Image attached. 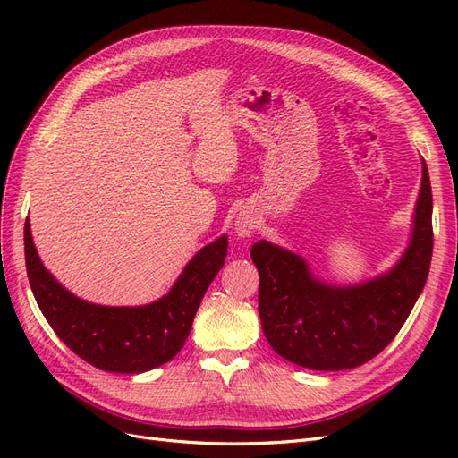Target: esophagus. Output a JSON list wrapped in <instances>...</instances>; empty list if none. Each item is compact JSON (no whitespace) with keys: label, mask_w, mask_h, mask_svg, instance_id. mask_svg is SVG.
Wrapping results in <instances>:
<instances>
[{"label":"esophagus","mask_w":458,"mask_h":458,"mask_svg":"<svg viewBox=\"0 0 458 458\" xmlns=\"http://www.w3.org/2000/svg\"><path fill=\"white\" fill-rule=\"evenodd\" d=\"M256 227L258 221L250 212L242 210L237 214V219H234V233H237L239 237H250Z\"/></svg>","instance_id":"1"}]
</instances>
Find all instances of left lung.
I'll return each mask as SVG.
<instances>
[{
  "mask_svg": "<svg viewBox=\"0 0 458 458\" xmlns=\"http://www.w3.org/2000/svg\"><path fill=\"white\" fill-rule=\"evenodd\" d=\"M432 248V187L422 160L411 241L390 271L357 284H330L279 244L252 246L263 335L286 361L311 370H345L370 361L405 325L426 284Z\"/></svg>",
  "mask_w": 458,
  "mask_h": 458,
  "instance_id": "1",
  "label": "left lung"
}]
</instances>
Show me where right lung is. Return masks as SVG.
<instances>
[{
  "label": "right lung",
  "mask_w": 458,
  "mask_h": 458,
  "mask_svg": "<svg viewBox=\"0 0 458 458\" xmlns=\"http://www.w3.org/2000/svg\"><path fill=\"white\" fill-rule=\"evenodd\" d=\"M227 246V234H221L200 248L157 301L114 308L81 300L55 279L38 256L30 221L24 224L26 273L55 335L89 365L122 374L157 369L183 348L206 290L224 267Z\"/></svg>",
  "instance_id": "add662e5"
}]
</instances>
